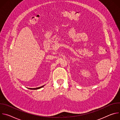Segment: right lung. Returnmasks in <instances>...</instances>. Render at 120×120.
<instances>
[{"mask_svg": "<svg viewBox=\"0 0 120 120\" xmlns=\"http://www.w3.org/2000/svg\"><path fill=\"white\" fill-rule=\"evenodd\" d=\"M44 85H43V86H42L41 87H38V88H29V89H32V90H37V89H40L43 87H44Z\"/></svg>", "mask_w": 120, "mask_h": 120, "instance_id": "obj_1", "label": "right lung"}]
</instances>
